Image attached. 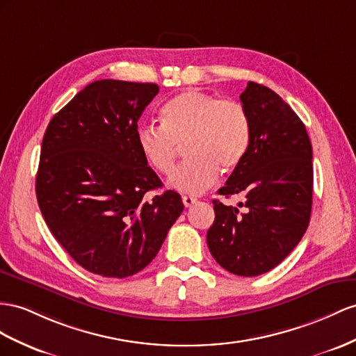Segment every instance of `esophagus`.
Here are the masks:
<instances>
[{
    "mask_svg": "<svg viewBox=\"0 0 356 356\" xmlns=\"http://www.w3.org/2000/svg\"><path fill=\"white\" fill-rule=\"evenodd\" d=\"M181 202H184L185 207H191V206H193V204L197 202V198L191 197V195H184V197H181Z\"/></svg>",
    "mask_w": 356,
    "mask_h": 356,
    "instance_id": "esophagus-1",
    "label": "esophagus"
}]
</instances>
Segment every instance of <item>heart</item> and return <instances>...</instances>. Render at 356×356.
<instances>
[{"label":"heart","mask_w":356,"mask_h":356,"mask_svg":"<svg viewBox=\"0 0 356 356\" xmlns=\"http://www.w3.org/2000/svg\"><path fill=\"white\" fill-rule=\"evenodd\" d=\"M159 118L161 127L138 126L136 145L154 171L170 175L176 165L177 145L185 144L188 159L168 180L180 193H203L215 184L220 170H234L248 152L250 117L234 100L186 90L163 104Z\"/></svg>","instance_id":"1"}]
</instances>
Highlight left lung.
Wrapping results in <instances>:
<instances>
[{
	"label": "left lung",
	"instance_id": "8db88e82",
	"mask_svg": "<svg viewBox=\"0 0 356 356\" xmlns=\"http://www.w3.org/2000/svg\"><path fill=\"white\" fill-rule=\"evenodd\" d=\"M241 102L250 117V147L218 194L243 195L245 212L213 200L207 247L225 270L257 277L280 265L307 232L313 149L304 123L275 91L250 81Z\"/></svg>",
	"mask_w": 356,
	"mask_h": 356
}]
</instances>
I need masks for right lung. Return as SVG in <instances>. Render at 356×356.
I'll list each match as a JSON object with an SVG mask.
<instances>
[{
	"label": "right lung",
	"mask_w": 356,
	"mask_h": 356,
	"mask_svg": "<svg viewBox=\"0 0 356 356\" xmlns=\"http://www.w3.org/2000/svg\"><path fill=\"white\" fill-rule=\"evenodd\" d=\"M159 87L100 79L52 117L44 132L35 195L44 222L79 266L126 278L156 257L184 211L136 145L138 118Z\"/></svg>",
	"instance_id": "right-lung-1"
}]
</instances>
